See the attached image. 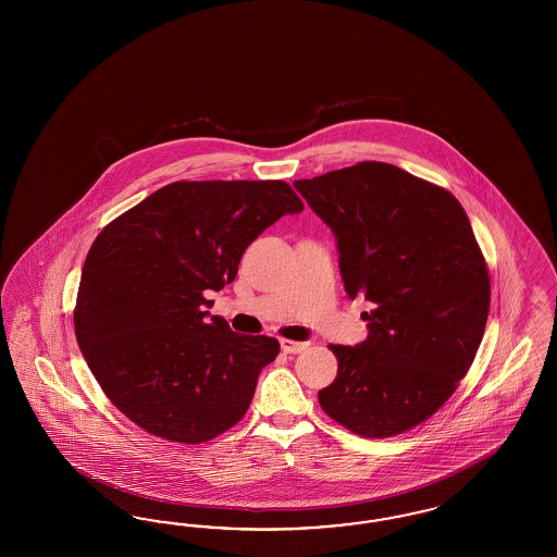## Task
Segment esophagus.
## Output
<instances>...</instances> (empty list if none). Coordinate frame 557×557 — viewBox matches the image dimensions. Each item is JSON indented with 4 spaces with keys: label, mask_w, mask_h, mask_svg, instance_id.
Returning a JSON list of instances; mask_svg holds the SVG:
<instances>
[{
    "label": "esophagus",
    "mask_w": 557,
    "mask_h": 557,
    "mask_svg": "<svg viewBox=\"0 0 557 557\" xmlns=\"http://www.w3.org/2000/svg\"><path fill=\"white\" fill-rule=\"evenodd\" d=\"M280 345H282V351L284 354H302L304 349L308 347V343H298V341H289V338H282L280 341Z\"/></svg>",
    "instance_id": "obj_1"
}]
</instances>
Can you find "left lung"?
<instances>
[{
  "label": "left lung",
  "mask_w": 557,
  "mask_h": 557,
  "mask_svg": "<svg viewBox=\"0 0 557 557\" xmlns=\"http://www.w3.org/2000/svg\"><path fill=\"white\" fill-rule=\"evenodd\" d=\"M337 238L347 296L370 302L368 338L331 345L322 410L361 437H392L437 412L468 373L488 321L490 277L456 198L388 163L298 180Z\"/></svg>",
  "instance_id": "left-lung-1"
}]
</instances>
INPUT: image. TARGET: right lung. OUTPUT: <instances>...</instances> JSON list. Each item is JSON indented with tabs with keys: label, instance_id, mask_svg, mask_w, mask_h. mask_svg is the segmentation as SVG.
Masks as SVG:
<instances>
[{
	"label": "right lung",
	"instance_id": "1",
	"mask_svg": "<svg viewBox=\"0 0 557 557\" xmlns=\"http://www.w3.org/2000/svg\"><path fill=\"white\" fill-rule=\"evenodd\" d=\"M284 182H175L110 222L85 259L75 335L112 405L154 437L196 445L243 419L280 354L212 317L245 249L302 212Z\"/></svg>",
	"mask_w": 557,
	"mask_h": 557
}]
</instances>
